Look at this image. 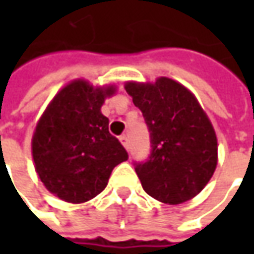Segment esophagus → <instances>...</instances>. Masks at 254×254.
Instances as JSON below:
<instances>
[{"instance_id":"esophagus-1","label":"esophagus","mask_w":254,"mask_h":254,"mask_svg":"<svg viewBox=\"0 0 254 254\" xmlns=\"http://www.w3.org/2000/svg\"><path fill=\"white\" fill-rule=\"evenodd\" d=\"M120 141L124 145L126 150H130V141H128V137L127 135H120Z\"/></svg>"}]
</instances>
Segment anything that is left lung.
Wrapping results in <instances>:
<instances>
[{
    "label": "left lung",
    "mask_w": 254,
    "mask_h": 254,
    "mask_svg": "<svg viewBox=\"0 0 254 254\" xmlns=\"http://www.w3.org/2000/svg\"><path fill=\"white\" fill-rule=\"evenodd\" d=\"M126 90L141 110L151 152L134 168L154 199L177 205L198 195L218 164L216 134L195 96L182 84L160 77L154 84L130 83Z\"/></svg>",
    "instance_id": "obj_1"
}]
</instances>
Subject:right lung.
<instances>
[{
    "label": "right lung",
    "mask_w": 254,
    "mask_h": 254,
    "mask_svg": "<svg viewBox=\"0 0 254 254\" xmlns=\"http://www.w3.org/2000/svg\"><path fill=\"white\" fill-rule=\"evenodd\" d=\"M113 87L74 80L54 97L32 138L35 170L44 185L66 202L80 203L99 195L116 165L128 154L109 132L103 116Z\"/></svg>",
    "instance_id": "right-lung-1"
}]
</instances>
